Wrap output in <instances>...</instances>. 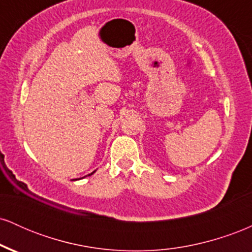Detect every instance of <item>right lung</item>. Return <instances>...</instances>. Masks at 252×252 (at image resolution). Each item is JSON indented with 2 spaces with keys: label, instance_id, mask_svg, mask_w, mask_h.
<instances>
[{
  "label": "right lung",
  "instance_id": "right-lung-1",
  "mask_svg": "<svg viewBox=\"0 0 252 252\" xmlns=\"http://www.w3.org/2000/svg\"><path fill=\"white\" fill-rule=\"evenodd\" d=\"M94 172H96V170H94ZM94 172H92V173H91V174H89V175H92V174H94Z\"/></svg>",
  "mask_w": 252,
  "mask_h": 252
}]
</instances>
